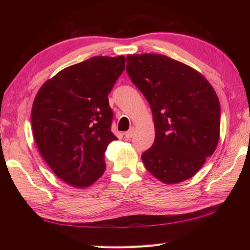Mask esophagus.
<instances>
[{
  "label": "esophagus",
  "mask_w": 250,
  "mask_h": 250,
  "mask_svg": "<svg viewBox=\"0 0 250 250\" xmlns=\"http://www.w3.org/2000/svg\"><path fill=\"white\" fill-rule=\"evenodd\" d=\"M133 135H134V128H131L129 131H126L125 133V139H131Z\"/></svg>",
  "instance_id": "esophagus-1"
}]
</instances>
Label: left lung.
<instances>
[{
  "mask_svg": "<svg viewBox=\"0 0 250 250\" xmlns=\"http://www.w3.org/2000/svg\"><path fill=\"white\" fill-rule=\"evenodd\" d=\"M125 70L155 122V142L142 155L147 171L164 184L192 177L218 145L220 104L214 88L194 68L163 55H128Z\"/></svg>",
  "mask_w": 250,
  "mask_h": 250,
  "instance_id": "8db88e82",
  "label": "left lung"
}]
</instances>
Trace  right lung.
I'll return each mask as SVG.
<instances>
[{"mask_svg": "<svg viewBox=\"0 0 250 250\" xmlns=\"http://www.w3.org/2000/svg\"><path fill=\"white\" fill-rule=\"evenodd\" d=\"M125 58L92 57L45 82L31 111L40 153L58 177L86 188L105 171L104 152L118 140L110 131L108 93L125 71Z\"/></svg>", "mask_w": 250, "mask_h": 250, "instance_id": "add662e5", "label": "right lung"}]
</instances>
